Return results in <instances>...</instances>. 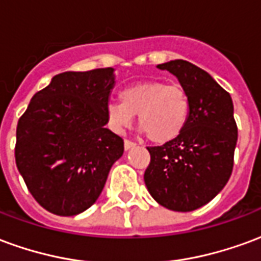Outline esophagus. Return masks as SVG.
<instances>
[{
	"label": "esophagus",
	"mask_w": 261,
	"mask_h": 261,
	"mask_svg": "<svg viewBox=\"0 0 261 261\" xmlns=\"http://www.w3.org/2000/svg\"><path fill=\"white\" fill-rule=\"evenodd\" d=\"M136 147V142L130 141V140H125L124 141V149L125 151H128V149H131V148Z\"/></svg>",
	"instance_id": "34e87169"
}]
</instances>
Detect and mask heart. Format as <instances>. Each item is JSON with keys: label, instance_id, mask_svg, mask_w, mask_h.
Listing matches in <instances>:
<instances>
[{"label": "heart", "instance_id": "heart-1", "mask_svg": "<svg viewBox=\"0 0 261 261\" xmlns=\"http://www.w3.org/2000/svg\"><path fill=\"white\" fill-rule=\"evenodd\" d=\"M119 99L120 102L106 106L109 127L121 134L137 114L141 131L155 144L173 141L180 136L190 114V97L179 84L141 81L123 88Z\"/></svg>", "mask_w": 261, "mask_h": 261}]
</instances>
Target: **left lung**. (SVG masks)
I'll list each match as a JSON object with an SVG mask.
<instances>
[{
	"label": "left lung",
	"mask_w": 261,
	"mask_h": 261,
	"mask_svg": "<svg viewBox=\"0 0 261 261\" xmlns=\"http://www.w3.org/2000/svg\"><path fill=\"white\" fill-rule=\"evenodd\" d=\"M179 80L190 97V114L180 136L148 147L144 173L149 194L172 211L205 205L228 183L233 168L238 127L230 95L211 75L185 60L156 65Z\"/></svg>",
	"instance_id": "obj_1"
}]
</instances>
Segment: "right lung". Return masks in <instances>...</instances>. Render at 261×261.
Instances as JSON below:
<instances>
[{"instance_id": "1", "label": "right lung", "mask_w": 261, "mask_h": 261, "mask_svg": "<svg viewBox=\"0 0 261 261\" xmlns=\"http://www.w3.org/2000/svg\"><path fill=\"white\" fill-rule=\"evenodd\" d=\"M114 69L53 76L18 121L15 161L35 200L56 215H76L100 196L110 168L124 152L106 128Z\"/></svg>"}]
</instances>
